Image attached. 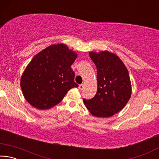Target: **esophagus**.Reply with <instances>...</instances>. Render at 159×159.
<instances>
[{
  "label": "esophagus",
  "instance_id": "1",
  "mask_svg": "<svg viewBox=\"0 0 159 159\" xmlns=\"http://www.w3.org/2000/svg\"><path fill=\"white\" fill-rule=\"evenodd\" d=\"M84 87H85V85H84V84H80V85H79V89L80 90H82L83 88H84Z\"/></svg>",
  "mask_w": 159,
  "mask_h": 159
}]
</instances>
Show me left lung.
<instances>
[{
  "instance_id": "8db88e82",
  "label": "left lung",
  "mask_w": 159,
  "mask_h": 159,
  "mask_svg": "<svg viewBox=\"0 0 159 159\" xmlns=\"http://www.w3.org/2000/svg\"><path fill=\"white\" fill-rule=\"evenodd\" d=\"M89 55L98 70V90L94 98L83 99L94 116L110 117L123 109L131 96L130 76L123 61L108 51L90 52Z\"/></svg>"
}]
</instances>
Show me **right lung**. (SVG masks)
I'll list each match as a JSON object with an SVG mask.
<instances>
[{"label": "right lung", "mask_w": 159, "mask_h": 159, "mask_svg": "<svg viewBox=\"0 0 159 159\" xmlns=\"http://www.w3.org/2000/svg\"><path fill=\"white\" fill-rule=\"evenodd\" d=\"M77 54L66 45H52L38 53L26 66L21 79L26 100L38 109H48L62 100L74 81L71 64Z\"/></svg>", "instance_id": "add662e5"}]
</instances>
